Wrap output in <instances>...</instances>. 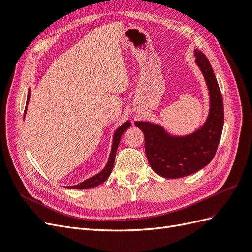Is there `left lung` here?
Wrapping results in <instances>:
<instances>
[{
  "label": "left lung",
  "instance_id": "1",
  "mask_svg": "<svg viewBox=\"0 0 252 252\" xmlns=\"http://www.w3.org/2000/svg\"><path fill=\"white\" fill-rule=\"evenodd\" d=\"M195 62L207 83L210 111L206 123L186 136H170L163 127L148 122H135L145 136V151L151 168L166 179H180L207 166L215 158L224 126L223 97L209 61L194 50Z\"/></svg>",
  "mask_w": 252,
  "mask_h": 252
}]
</instances>
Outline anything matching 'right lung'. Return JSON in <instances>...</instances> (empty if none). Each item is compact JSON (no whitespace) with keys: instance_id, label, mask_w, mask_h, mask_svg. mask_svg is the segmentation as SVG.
Instances as JSON below:
<instances>
[{"instance_id":"add662e5","label":"right lung","mask_w":252,"mask_h":252,"mask_svg":"<svg viewBox=\"0 0 252 252\" xmlns=\"http://www.w3.org/2000/svg\"><path fill=\"white\" fill-rule=\"evenodd\" d=\"M29 97H30V93H28L26 104H28V102H29ZM26 110H27V106L25 107L24 113H26ZM130 125H131L130 122H126V123H124L121 127H119L116 130V132H114L110 157H109L107 165L105 166V168L100 173H97L96 175H94V177L90 178L86 181H84L83 183H81V184H79V185L71 186L70 188H74V189L93 188V187H95V186H98L100 184H102V183H104L106 180L109 178V175H110V173L112 171V168H113V165H114V158H116V154H117V150H118L119 144H120V141H121V136H122V134L124 133V131L126 130L127 128L130 127Z\"/></svg>"}]
</instances>
